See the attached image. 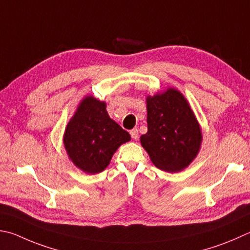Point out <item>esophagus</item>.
Masks as SVG:
<instances>
[{"mask_svg": "<svg viewBox=\"0 0 250 250\" xmlns=\"http://www.w3.org/2000/svg\"><path fill=\"white\" fill-rule=\"evenodd\" d=\"M130 134H131V138L133 140H138L139 138V130L137 128H134L130 131Z\"/></svg>", "mask_w": 250, "mask_h": 250, "instance_id": "1", "label": "esophagus"}]
</instances>
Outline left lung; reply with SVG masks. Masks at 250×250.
Masks as SVG:
<instances>
[{
  "mask_svg": "<svg viewBox=\"0 0 250 250\" xmlns=\"http://www.w3.org/2000/svg\"><path fill=\"white\" fill-rule=\"evenodd\" d=\"M147 132L140 141L157 168L179 171L198 155L202 142L200 125L179 90L146 97Z\"/></svg>",
  "mask_w": 250,
  "mask_h": 250,
  "instance_id": "8db88e82",
  "label": "left lung"
}]
</instances>
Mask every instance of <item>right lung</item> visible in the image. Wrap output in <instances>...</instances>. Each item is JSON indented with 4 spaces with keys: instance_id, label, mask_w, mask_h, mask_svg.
I'll return each instance as SVG.
<instances>
[{
    "instance_id": "obj_1",
    "label": "right lung",
    "mask_w": 250,
    "mask_h": 250,
    "mask_svg": "<svg viewBox=\"0 0 250 250\" xmlns=\"http://www.w3.org/2000/svg\"><path fill=\"white\" fill-rule=\"evenodd\" d=\"M130 140V134L108 115L106 103L86 96L66 125L63 144L76 167L98 174L109 165L118 147Z\"/></svg>"
}]
</instances>
